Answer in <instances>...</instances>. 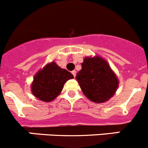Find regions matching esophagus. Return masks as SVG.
I'll list each match as a JSON object with an SVG mask.
<instances>
[{"label": "esophagus", "instance_id": "esophagus-1", "mask_svg": "<svg viewBox=\"0 0 148 148\" xmlns=\"http://www.w3.org/2000/svg\"><path fill=\"white\" fill-rule=\"evenodd\" d=\"M71 73H72V74H73V76H74V77H75V76H76V71H71Z\"/></svg>", "mask_w": 148, "mask_h": 148}]
</instances>
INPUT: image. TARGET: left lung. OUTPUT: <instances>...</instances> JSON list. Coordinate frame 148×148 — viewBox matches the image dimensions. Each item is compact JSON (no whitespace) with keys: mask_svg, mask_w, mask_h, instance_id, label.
<instances>
[{"mask_svg":"<svg viewBox=\"0 0 148 148\" xmlns=\"http://www.w3.org/2000/svg\"><path fill=\"white\" fill-rule=\"evenodd\" d=\"M76 79L84 95L97 103L111 99L119 85L118 77L110 64L99 55L84 58Z\"/></svg>","mask_w":148,"mask_h":148,"instance_id":"1","label":"left lung"}]
</instances>
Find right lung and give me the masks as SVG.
I'll return each instance as SVG.
<instances>
[{
  "mask_svg": "<svg viewBox=\"0 0 148 148\" xmlns=\"http://www.w3.org/2000/svg\"><path fill=\"white\" fill-rule=\"evenodd\" d=\"M74 76L55 62L47 63L34 75L31 92L40 101L50 102L60 95L64 84Z\"/></svg>",
  "mask_w": 148,
  "mask_h": 148,
  "instance_id": "add662e5",
  "label": "right lung"
}]
</instances>
